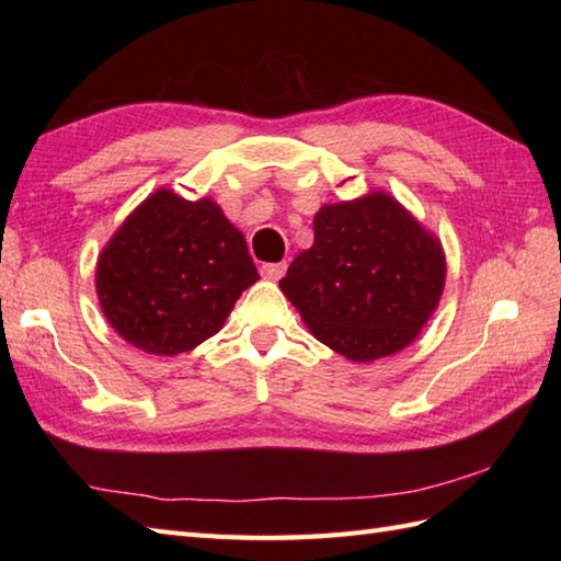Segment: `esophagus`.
<instances>
[{
    "instance_id": "obj_1",
    "label": "esophagus",
    "mask_w": 561,
    "mask_h": 561,
    "mask_svg": "<svg viewBox=\"0 0 561 561\" xmlns=\"http://www.w3.org/2000/svg\"><path fill=\"white\" fill-rule=\"evenodd\" d=\"M284 272H287V262H267V265L260 267V274L270 282H277L284 277Z\"/></svg>"
}]
</instances>
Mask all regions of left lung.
Instances as JSON below:
<instances>
[{
    "label": "left lung",
    "mask_w": 561,
    "mask_h": 561,
    "mask_svg": "<svg viewBox=\"0 0 561 561\" xmlns=\"http://www.w3.org/2000/svg\"><path fill=\"white\" fill-rule=\"evenodd\" d=\"M313 231V245L279 279L308 330L352 362L408 347L444 291L436 238L386 193L325 205Z\"/></svg>",
    "instance_id": "1"
}]
</instances>
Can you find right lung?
<instances>
[{
    "mask_svg": "<svg viewBox=\"0 0 561 561\" xmlns=\"http://www.w3.org/2000/svg\"><path fill=\"white\" fill-rule=\"evenodd\" d=\"M260 274L243 233L211 199L159 190L139 205L99 257L101 308L117 335L173 356L217 335Z\"/></svg>",
    "mask_w": 561,
    "mask_h": 561,
    "instance_id": "1",
    "label": "right lung"
}]
</instances>
